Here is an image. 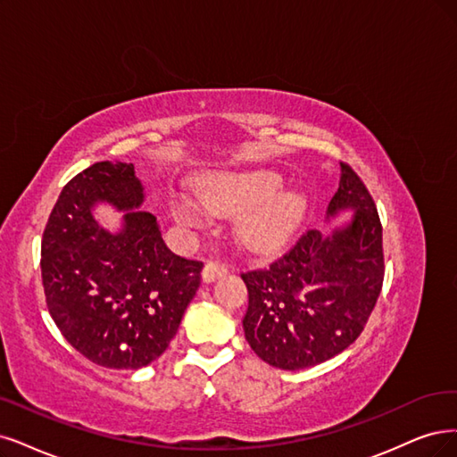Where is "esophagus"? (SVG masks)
<instances>
[{"instance_id":"1","label":"esophagus","mask_w":457,"mask_h":457,"mask_svg":"<svg viewBox=\"0 0 457 457\" xmlns=\"http://www.w3.org/2000/svg\"><path fill=\"white\" fill-rule=\"evenodd\" d=\"M224 275H228V265L222 262H207V265L203 267L201 278L203 282H214L218 278H222Z\"/></svg>"}]
</instances>
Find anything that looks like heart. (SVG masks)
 Listing matches in <instances>:
<instances>
[{"label": "heart", "instance_id": "b5f03b06", "mask_svg": "<svg viewBox=\"0 0 457 457\" xmlns=\"http://www.w3.org/2000/svg\"><path fill=\"white\" fill-rule=\"evenodd\" d=\"M284 177L273 169L216 173L199 184V197L179 192L169 201L171 216L184 228H199L212 212L237 216L245 241L256 250L275 252L288 243L307 212V199L282 192Z\"/></svg>", "mask_w": 457, "mask_h": 457}]
</instances>
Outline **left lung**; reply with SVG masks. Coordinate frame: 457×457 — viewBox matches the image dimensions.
<instances>
[{
    "instance_id": "8db88e82",
    "label": "left lung",
    "mask_w": 457,
    "mask_h": 457,
    "mask_svg": "<svg viewBox=\"0 0 457 457\" xmlns=\"http://www.w3.org/2000/svg\"><path fill=\"white\" fill-rule=\"evenodd\" d=\"M346 211L348 222L311 229L269 269L243 275L245 339L265 363L284 370L314 367L363 331L384 280L382 226L365 184L341 163L326 220Z\"/></svg>"
}]
</instances>
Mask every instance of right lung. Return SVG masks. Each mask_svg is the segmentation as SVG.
Wrapping results in <instances>:
<instances>
[{"label": "right lung", "instance_id": "obj_1", "mask_svg": "<svg viewBox=\"0 0 457 457\" xmlns=\"http://www.w3.org/2000/svg\"><path fill=\"white\" fill-rule=\"evenodd\" d=\"M133 163L97 162L63 186L41 243V277L54 324L77 352L107 369H141L179 331L201 282L143 211ZM97 204L124 212L116 230L95 220Z\"/></svg>", "mask_w": 457, "mask_h": 457}]
</instances>
